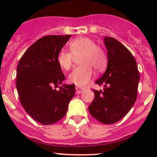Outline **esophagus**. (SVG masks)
I'll use <instances>...</instances> for the list:
<instances>
[{
  "mask_svg": "<svg viewBox=\"0 0 157 157\" xmlns=\"http://www.w3.org/2000/svg\"><path fill=\"white\" fill-rule=\"evenodd\" d=\"M83 91V89L80 86H76V94H80Z\"/></svg>",
  "mask_w": 157,
  "mask_h": 157,
  "instance_id": "1",
  "label": "esophagus"
}]
</instances>
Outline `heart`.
Listing matches in <instances>:
<instances>
[{
	"label": "heart",
	"instance_id": "obj_1",
	"mask_svg": "<svg viewBox=\"0 0 157 157\" xmlns=\"http://www.w3.org/2000/svg\"><path fill=\"white\" fill-rule=\"evenodd\" d=\"M69 52L61 50L57 54V60L63 69L69 70L75 58H79L81 66L74 69L68 75V82L77 86H83L91 80L92 68L97 72L105 69L107 65V56L105 50L95 44L92 39L81 37L73 40L68 44Z\"/></svg>",
	"mask_w": 157,
	"mask_h": 157
}]
</instances>
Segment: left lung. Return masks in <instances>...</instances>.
Returning a JSON list of instances; mask_svg holds the SVG:
<instances>
[{
  "mask_svg": "<svg viewBox=\"0 0 157 157\" xmlns=\"http://www.w3.org/2000/svg\"><path fill=\"white\" fill-rule=\"evenodd\" d=\"M108 51V66L95 83L103 90L93 89L94 97L89 112L101 123L118 122L134 105L137 97L140 72L131 52L113 37H105Z\"/></svg>",
  "mask_w": 157,
  "mask_h": 157,
  "instance_id": "obj_1",
  "label": "left lung"
}]
</instances>
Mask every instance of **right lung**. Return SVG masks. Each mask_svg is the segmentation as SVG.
Returning a JSON list of instances; mask_svg holds the SVG:
<instances>
[{"label": "right lung", "instance_id": "obj_1", "mask_svg": "<svg viewBox=\"0 0 157 157\" xmlns=\"http://www.w3.org/2000/svg\"><path fill=\"white\" fill-rule=\"evenodd\" d=\"M71 35H47L37 40L24 52L17 67L16 87L21 105L43 125L60 120L75 93V86L62 85L65 79L57 54Z\"/></svg>", "mask_w": 157, "mask_h": 157}]
</instances>
